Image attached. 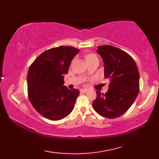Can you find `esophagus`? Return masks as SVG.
<instances>
[{
	"instance_id": "34e87169",
	"label": "esophagus",
	"mask_w": 159,
	"mask_h": 159,
	"mask_svg": "<svg viewBox=\"0 0 159 159\" xmlns=\"http://www.w3.org/2000/svg\"><path fill=\"white\" fill-rule=\"evenodd\" d=\"M80 92L81 93H86V92H88V89H81L80 90Z\"/></svg>"
}]
</instances>
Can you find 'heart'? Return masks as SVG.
Returning <instances> with one entry per match:
<instances>
[{
    "label": "heart",
    "instance_id": "1",
    "mask_svg": "<svg viewBox=\"0 0 159 159\" xmlns=\"http://www.w3.org/2000/svg\"><path fill=\"white\" fill-rule=\"evenodd\" d=\"M96 57V56L94 55H87V58H86V59H87V58H89V57Z\"/></svg>",
    "mask_w": 159,
    "mask_h": 159
}]
</instances>
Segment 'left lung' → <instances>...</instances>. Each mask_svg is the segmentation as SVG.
<instances>
[{
    "instance_id": "obj_1",
    "label": "left lung",
    "mask_w": 159,
    "mask_h": 159,
    "mask_svg": "<svg viewBox=\"0 0 159 159\" xmlns=\"http://www.w3.org/2000/svg\"><path fill=\"white\" fill-rule=\"evenodd\" d=\"M97 52L102 57L104 77L110 80L106 93L96 91L92 103L101 116L113 119L121 116L133 104L139 91V73L133 57L116 47L103 45Z\"/></svg>"
}]
</instances>
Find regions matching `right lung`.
Instances as JSON below:
<instances>
[{
  "mask_svg": "<svg viewBox=\"0 0 159 159\" xmlns=\"http://www.w3.org/2000/svg\"><path fill=\"white\" fill-rule=\"evenodd\" d=\"M79 50L59 46L46 50L29 67L28 96L33 107L50 120H62L72 112L79 91L63 86L64 75Z\"/></svg>",
  "mask_w": 159,
  "mask_h": 159,
  "instance_id": "right-lung-1",
  "label": "right lung"
}]
</instances>
